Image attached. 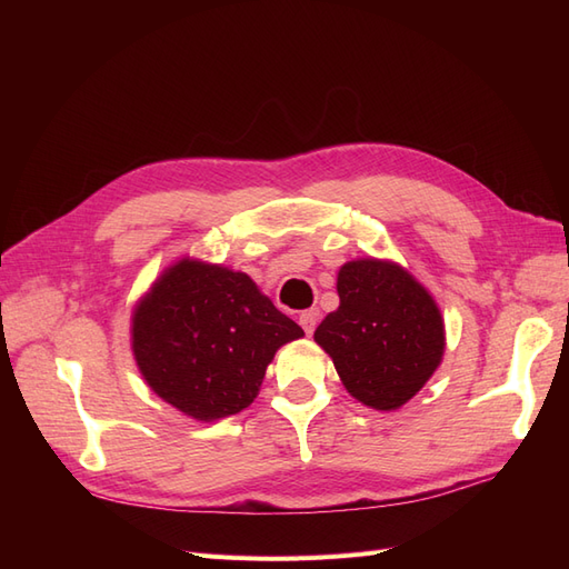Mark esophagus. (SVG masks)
<instances>
[{"label":"esophagus","mask_w":569,"mask_h":569,"mask_svg":"<svg viewBox=\"0 0 569 569\" xmlns=\"http://www.w3.org/2000/svg\"><path fill=\"white\" fill-rule=\"evenodd\" d=\"M318 320H320V311H318V308H308V311H303V313L299 316V325L303 327L306 335H313V332H316Z\"/></svg>","instance_id":"obj_1"}]
</instances>
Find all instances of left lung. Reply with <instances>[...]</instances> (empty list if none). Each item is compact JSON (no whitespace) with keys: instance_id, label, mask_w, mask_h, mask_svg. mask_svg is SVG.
Returning <instances> with one entry per match:
<instances>
[{"instance_id":"obj_1","label":"left lung","mask_w":569,"mask_h":569,"mask_svg":"<svg viewBox=\"0 0 569 569\" xmlns=\"http://www.w3.org/2000/svg\"><path fill=\"white\" fill-rule=\"evenodd\" d=\"M339 308L316 330L343 387L375 410H396L441 363L443 318L432 295L391 261L360 258L339 268Z\"/></svg>"}]
</instances>
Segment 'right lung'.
Listing matches in <instances>:
<instances>
[{
  "label": "right lung",
  "mask_w": 569,
  "mask_h": 569,
  "mask_svg": "<svg viewBox=\"0 0 569 569\" xmlns=\"http://www.w3.org/2000/svg\"><path fill=\"white\" fill-rule=\"evenodd\" d=\"M301 337L247 272L194 258L163 270L132 313V353L144 382L201 422L251 406L274 351Z\"/></svg>",
  "instance_id": "right-lung-1"
}]
</instances>
